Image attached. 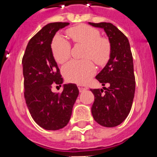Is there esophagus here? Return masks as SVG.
<instances>
[{
    "label": "esophagus",
    "mask_w": 157,
    "mask_h": 157,
    "mask_svg": "<svg viewBox=\"0 0 157 157\" xmlns=\"http://www.w3.org/2000/svg\"><path fill=\"white\" fill-rule=\"evenodd\" d=\"M88 88L87 87H83V86H79V91L82 93V92L85 91V90H87Z\"/></svg>",
    "instance_id": "34e87169"
}]
</instances>
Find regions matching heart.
Segmentation results:
<instances>
[{
	"mask_svg": "<svg viewBox=\"0 0 157 157\" xmlns=\"http://www.w3.org/2000/svg\"><path fill=\"white\" fill-rule=\"evenodd\" d=\"M68 36L77 44L85 46L84 58H90L99 65L108 61L110 55V43L105 38H101L97 29L81 25L71 28L67 31ZM52 51L56 62L63 63L69 59L71 46L63 37L57 35L52 43ZM90 59L83 60H72L63 68L67 81L79 85H84L94 76L96 68Z\"/></svg>",
	"mask_w": 157,
	"mask_h": 157,
	"instance_id": "heart-1",
	"label": "heart"
}]
</instances>
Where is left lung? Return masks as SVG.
<instances>
[{
	"instance_id": "left-lung-1",
	"label": "left lung",
	"mask_w": 157,
	"mask_h": 157,
	"mask_svg": "<svg viewBox=\"0 0 157 157\" xmlns=\"http://www.w3.org/2000/svg\"><path fill=\"white\" fill-rule=\"evenodd\" d=\"M89 24L104 30L111 48L107 63L96 76L102 86L108 84L109 88L90 90L94 95L92 115L98 124L114 127L128 116L135 95L136 79L130 43L125 34L113 24Z\"/></svg>"
}]
</instances>
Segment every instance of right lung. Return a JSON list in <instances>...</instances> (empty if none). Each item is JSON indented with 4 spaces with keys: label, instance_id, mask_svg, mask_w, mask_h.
Listing matches in <instances>:
<instances>
[{
    "label": "right lung",
    "instance_id": "add662e5",
    "mask_svg": "<svg viewBox=\"0 0 157 157\" xmlns=\"http://www.w3.org/2000/svg\"><path fill=\"white\" fill-rule=\"evenodd\" d=\"M68 22H52L43 26L28 43L22 58L24 95L34 122L48 131H56L68 123L79 94L75 84L63 85L61 94L53 93L52 85L63 84L52 51V39Z\"/></svg>",
    "mask_w": 157,
    "mask_h": 157
}]
</instances>
